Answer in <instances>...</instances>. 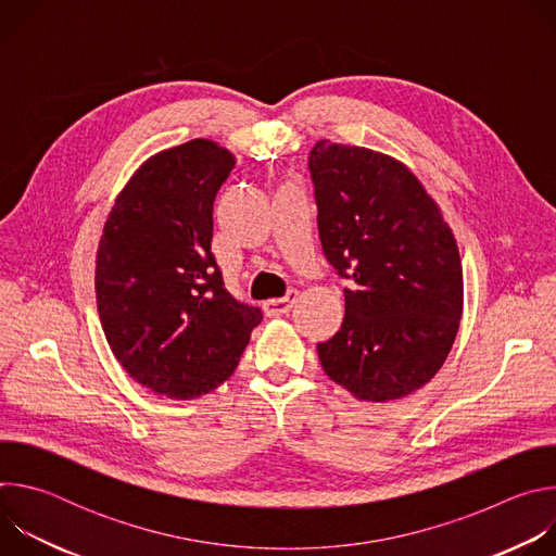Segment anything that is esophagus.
Segmentation results:
<instances>
[{
	"label": "esophagus",
	"instance_id": "1",
	"mask_svg": "<svg viewBox=\"0 0 556 556\" xmlns=\"http://www.w3.org/2000/svg\"><path fill=\"white\" fill-rule=\"evenodd\" d=\"M294 301H296V290H288V294L281 296V299H268V301L264 303V312H266L268 316L288 314V312L292 309Z\"/></svg>",
	"mask_w": 556,
	"mask_h": 556
}]
</instances>
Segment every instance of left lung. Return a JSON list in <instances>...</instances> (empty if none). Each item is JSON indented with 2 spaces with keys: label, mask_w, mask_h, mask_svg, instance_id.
<instances>
[{
  "label": "left lung",
  "mask_w": 556,
  "mask_h": 556,
  "mask_svg": "<svg viewBox=\"0 0 556 556\" xmlns=\"http://www.w3.org/2000/svg\"><path fill=\"white\" fill-rule=\"evenodd\" d=\"M319 237L345 288L341 330L316 345L324 371L365 403L401 401L444 365L462 319L453 230L395 157L319 140L307 157Z\"/></svg>",
  "instance_id": "8db88e82"
}]
</instances>
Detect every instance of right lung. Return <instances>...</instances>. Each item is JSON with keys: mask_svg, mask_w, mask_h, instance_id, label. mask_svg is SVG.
<instances>
[{"mask_svg": "<svg viewBox=\"0 0 556 556\" xmlns=\"http://www.w3.org/2000/svg\"><path fill=\"white\" fill-rule=\"evenodd\" d=\"M235 155L195 138L151 155L118 193L97 251L105 339L142 387L191 401L240 363L262 309L237 301L211 253L213 202Z\"/></svg>", "mask_w": 556, "mask_h": 556, "instance_id": "add662e5", "label": "right lung"}]
</instances>
